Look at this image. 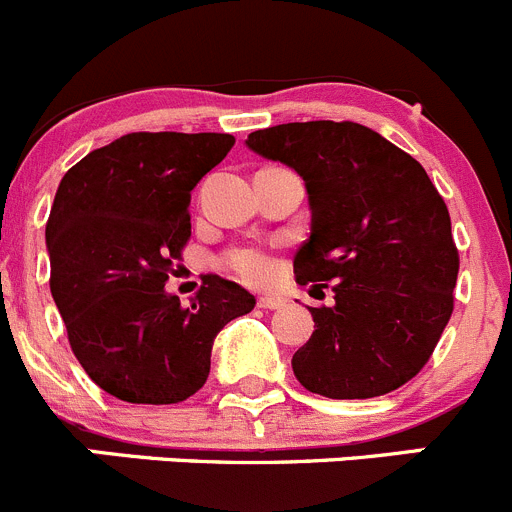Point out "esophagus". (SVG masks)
<instances>
[{
	"mask_svg": "<svg viewBox=\"0 0 512 512\" xmlns=\"http://www.w3.org/2000/svg\"><path fill=\"white\" fill-rule=\"evenodd\" d=\"M259 306L261 309H281V306H284V296H279V294H264V296H259Z\"/></svg>",
	"mask_w": 512,
	"mask_h": 512,
	"instance_id": "esophagus-1",
	"label": "esophagus"
}]
</instances>
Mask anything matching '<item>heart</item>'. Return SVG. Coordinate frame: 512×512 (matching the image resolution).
<instances>
[{
	"instance_id": "obj_1",
	"label": "heart",
	"mask_w": 512,
	"mask_h": 512,
	"mask_svg": "<svg viewBox=\"0 0 512 512\" xmlns=\"http://www.w3.org/2000/svg\"><path fill=\"white\" fill-rule=\"evenodd\" d=\"M226 266L246 284H266L274 274V261L264 248L243 246L226 256Z\"/></svg>"
}]
</instances>
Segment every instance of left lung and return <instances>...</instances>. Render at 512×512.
<instances>
[{
    "mask_svg": "<svg viewBox=\"0 0 512 512\" xmlns=\"http://www.w3.org/2000/svg\"><path fill=\"white\" fill-rule=\"evenodd\" d=\"M248 150L301 175L311 233L296 284L334 291L291 367L309 392L369 399L410 382L452 314L457 248L445 201L412 155L359 123L256 130Z\"/></svg>",
    "mask_w": 512,
    "mask_h": 512,
    "instance_id": "8db88e82",
    "label": "left lung"
}]
</instances>
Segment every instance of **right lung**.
Returning a JSON list of instances; mask_svg holds the SVG:
<instances>
[{
	"mask_svg": "<svg viewBox=\"0 0 512 512\" xmlns=\"http://www.w3.org/2000/svg\"><path fill=\"white\" fill-rule=\"evenodd\" d=\"M228 133H130L60 180L45 228L50 289L87 377L133 405H175L206 384L213 339L256 306L208 274L191 306L165 291L191 238V191Z\"/></svg>",
	"mask_w": 512,
	"mask_h": 512,
	"instance_id": "1",
	"label": "right lung"
}]
</instances>
